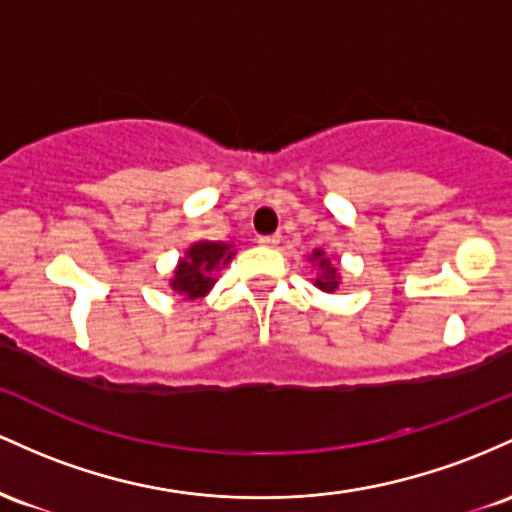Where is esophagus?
<instances>
[{"mask_svg": "<svg viewBox=\"0 0 512 512\" xmlns=\"http://www.w3.org/2000/svg\"><path fill=\"white\" fill-rule=\"evenodd\" d=\"M258 244H261V246H278L280 244V234H261V237H258Z\"/></svg>", "mask_w": 512, "mask_h": 512, "instance_id": "esophagus-1", "label": "esophagus"}]
</instances>
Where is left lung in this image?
Masks as SVG:
<instances>
[{"label":"left lung","mask_w":512,"mask_h":512,"mask_svg":"<svg viewBox=\"0 0 512 512\" xmlns=\"http://www.w3.org/2000/svg\"><path fill=\"white\" fill-rule=\"evenodd\" d=\"M314 256L321 258L324 254H321V251H314ZM319 266L324 268V273H321V278L317 280V285H319L324 292H333V290H336V287H338V271L331 266L329 261H326V258H321Z\"/></svg>","instance_id":"1"}]
</instances>
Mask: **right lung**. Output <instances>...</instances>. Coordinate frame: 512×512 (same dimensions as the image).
Here are the masks:
<instances>
[{"instance_id":"1","label":"right lung","mask_w":512,"mask_h":512,"mask_svg":"<svg viewBox=\"0 0 512 512\" xmlns=\"http://www.w3.org/2000/svg\"><path fill=\"white\" fill-rule=\"evenodd\" d=\"M232 256L234 254L229 251L227 244H215V241L193 244L186 258L179 263V268H176V278L171 280V287L186 300L203 297L215 283L210 278V271H215L220 263H227Z\"/></svg>"}]
</instances>
